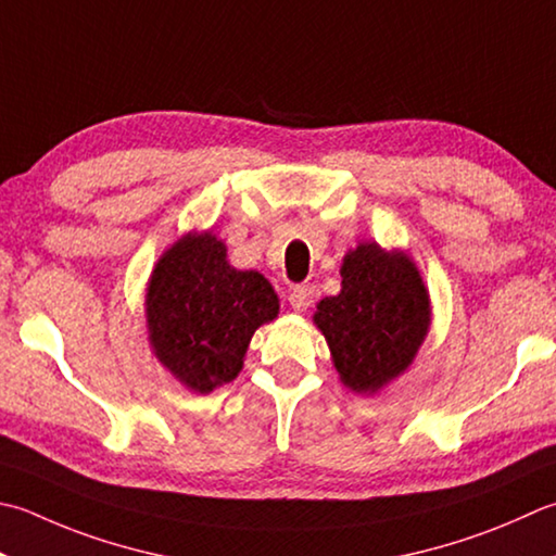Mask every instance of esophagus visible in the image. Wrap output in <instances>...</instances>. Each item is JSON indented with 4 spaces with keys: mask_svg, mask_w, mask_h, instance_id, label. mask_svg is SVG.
<instances>
[{
    "mask_svg": "<svg viewBox=\"0 0 556 556\" xmlns=\"http://www.w3.org/2000/svg\"><path fill=\"white\" fill-rule=\"evenodd\" d=\"M311 303H313V287L299 285V287H293V289L289 291V306H291L293 311L303 313V311H306V308L311 306Z\"/></svg>",
    "mask_w": 556,
    "mask_h": 556,
    "instance_id": "1",
    "label": "esophagus"
}]
</instances>
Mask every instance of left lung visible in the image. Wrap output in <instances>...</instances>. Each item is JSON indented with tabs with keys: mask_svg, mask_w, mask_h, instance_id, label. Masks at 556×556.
Segmentation results:
<instances>
[{
	"mask_svg": "<svg viewBox=\"0 0 556 556\" xmlns=\"http://www.w3.org/2000/svg\"><path fill=\"white\" fill-rule=\"evenodd\" d=\"M342 289L325 296L313 323L330 346L340 383L376 395L415 358L431 328V299L405 250L364 241L344 255Z\"/></svg>",
	"mask_w": 556,
	"mask_h": 556,
	"instance_id": "1",
	"label": "left lung"
}]
</instances>
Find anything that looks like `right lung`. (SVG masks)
Wrapping results in <instances>:
<instances>
[{
  "instance_id": "right-lung-1",
  "label": "right lung",
  "mask_w": 556,
  "mask_h": 556,
  "mask_svg": "<svg viewBox=\"0 0 556 556\" xmlns=\"http://www.w3.org/2000/svg\"><path fill=\"white\" fill-rule=\"evenodd\" d=\"M147 334L159 364L190 393L241 374L260 325L279 315V299L255 269H236L212 231H188L163 250L147 281Z\"/></svg>"
}]
</instances>
